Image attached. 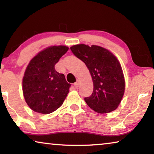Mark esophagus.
<instances>
[{"label": "esophagus", "mask_w": 154, "mask_h": 154, "mask_svg": "<svg viewBox=\"0 0 154 154\" xmlns=\"http://www.w3.org/2000/svg\"><path fill=\"white\" fill-rule=\"evenodd\" d=\"M74 85H75V88H78V87H79V81L77 80V82L74 83Z\"/></svg>", "instance_id": "34e87169"}]
</instances>
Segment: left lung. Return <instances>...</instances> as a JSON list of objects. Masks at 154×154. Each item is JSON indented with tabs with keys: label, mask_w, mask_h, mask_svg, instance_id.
<instances>
[{
	"label": "left lung",
	"mask_w": 154,
	"mask_h": 154,
	"mask_svg": "<svg viewBox=\"0 0 154 154\" xmlns=\"http://www.w3.org/2000/svg\"><path fill=\"white\" fill-rule=\"evenodd\" d=\"M75 56L84 62L93 82L92 94L84 100L99 113H107L118 107L125 92V79L117 57L103 47L78 44L71 47Z\"/></svg>",
	"instance_id": "1"
}]
</instances>
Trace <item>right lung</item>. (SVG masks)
I'll list each match as a JSON object with an SVG mask.
<instances>
[{
    "label": "right lung",
    "instance_id": "add662e5",
    "mask_svg": "<svg viewBox=\"0 0 154 154\" xmlns=\"http://www.w3.org/2000/svg\"><path fill=\"white\" fill-rule=\"evenodd\" d=\"M68 50L65 45L48 47L28 63L22 79V90L26 103L32 111L49 114L63 104L71 84L54 66Z\"/></svg>",
    "mask_w": 154,
    "mask_h": 154
}]
</instances>
